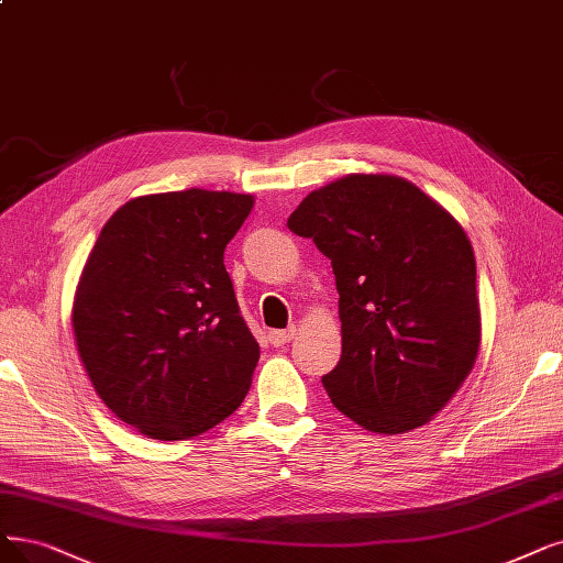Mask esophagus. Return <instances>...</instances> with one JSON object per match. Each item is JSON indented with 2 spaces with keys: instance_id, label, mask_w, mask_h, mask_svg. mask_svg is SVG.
<instances>
[{
  "instance_id": "esophagus-1",
  "label": "esophagus",
  "mask_w": 563,
  "mask_h": 563,
  "mask_svg": "<svg viewBox=\"0 0 563 563\" xmlns=\"http://www.w3.org/2000/svg\"><path fill=\"white\" fill-rule=\"evenodd\" d=\"M294 334H296L294 328H290V330H273V332H269V344H273V346H284V344H288L290 340H294Z\"/></svg>"
}]
</instances>
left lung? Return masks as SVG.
<instances>
[{
	"label": "left lung",
	"mask_w": 563,
	"mask_h": 563,
	"mask_svg": "<svg viewBox=\"0 0 563 563\" xmlns=\"http://www.w3.org/2000/svg\"><path fill=\"white\" fill-rule=\"evenodd\" d=\"M288 229L330 258L340 294L330 401L376 434L430 422L481 349L476 258L460 221L409 179L353 173L311 191Z\"/></svg>",
	"instance_id": "left-lung-1"
}]
</instances>
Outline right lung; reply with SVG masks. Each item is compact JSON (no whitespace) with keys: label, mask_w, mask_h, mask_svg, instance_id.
Listing matches in <instances>:
<instances>
[{"label":"right lung","mask_w":563,"mask_h":563,"mask_svg":"<svg viewBox=\"0 0 563 563\" xmlns=\"http://www.w3.org/2000/svg\"><path fill=\"white\" fill-rule=\"evenodd\" d=\"M252 208V194L208 189L131 198L87 256L78 355L106 407L150 439L203 434L250 393L261 351L223 250Z\"/></svg>","instance_id":"1"}]
</instances>
